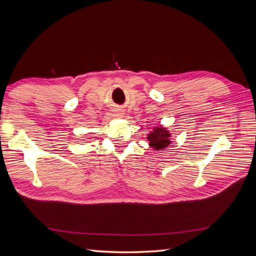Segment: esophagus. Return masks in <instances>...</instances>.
<instances>
[{
	"mask_svg": "<svg viewBox=\"0 0 256 256\" xmlns=\"http://www.w3.org/2000/svg\"><path fill=\"white\" fill-rule=\"evenodd\" d=\"M120 114H122V113H120Z\"/></svg>",
	"mask_w": 256,
	"mask_h": 256,
	"instance_id": "obj_1",
	"label": "esophagus"
}]
</instances>
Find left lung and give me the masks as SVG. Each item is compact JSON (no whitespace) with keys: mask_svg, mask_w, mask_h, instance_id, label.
Segmentation results:
<instances>
[{"mask_svg":"<svg viewBox=\"0 0 256 256\" xmlns=\"http://www.w3.org/2000/svg\"><path fill=\"white\" fill-rule=\"evenodd\" d=\"M171 134L170 131L162 127L161 125L154 126L152 131L147 134V141H148V145L154 148V150H164V148L172 143L171 141Z\"/></svg>","mask_w":256,"mask_h":256,"instance_id":"8db88e82","label":"left lung"}]
</instances>
